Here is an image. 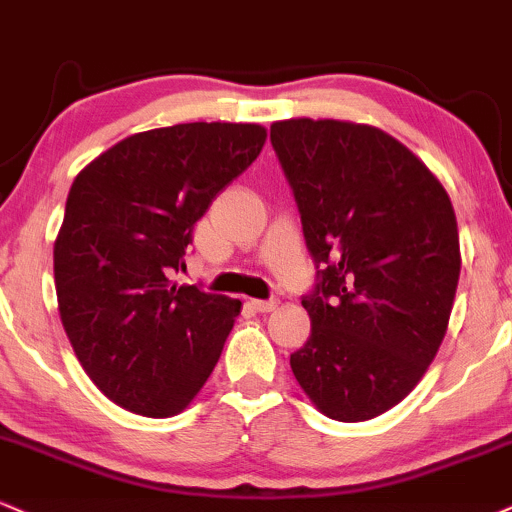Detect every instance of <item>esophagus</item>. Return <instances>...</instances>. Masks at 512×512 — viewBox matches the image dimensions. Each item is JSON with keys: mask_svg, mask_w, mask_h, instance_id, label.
<instances>
[{"mask_svg": "<svg viewBox=\"0 0 512 512\" xmlns=\"http://www.w3.org/2000/svg\"><path fill=\"white\" fill-rule=\"evenodd\" d=\"M251 306H254V309L258 311V314H268V311H273V309H278V299H251L249 302Z\"/></svg>", "mask_w": 512, "mask_h": 512, "instance_id": "obj_1", "label": "esophagus"}]
</instances>
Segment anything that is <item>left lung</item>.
I'll return each mask as SVG.
<instances>
[{
    "label": "left lung",
    "instance_id": "1",
    "mask_svg": "<svg viewBox=\"0 0 512 512\" xmlns=\"http://www.w3.org/2000/svg\"><path fill=\"white\" fill-rule=\"evenodd\" d=\"M270 143L302 215L316 285L292 374L326 417L366 422L410 395L460 278L453 203L412 150L366 124L287 119Z\"/></svg>",
    "mask_w": 512,
    "mask_h": 512
}]
</instances>
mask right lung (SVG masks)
<instances>
[{
    "label": "right lung",
    "mask_w": 512,
    "mask_h": 512,
    "mask_svg": "<svg viewBox=\"0 0 512 512\" xmlns=\"http://www.w3.org/2000/svg\"><path fill=\"white\" fill-rule=\"evenodd\" d=\"M263 143L258 124H174L124 138L71 184L54 242L59 316L83 371L124 410L172 417L213 374L242 302L172 275Z\"/></svg>",
    "instance_id": "right-lung-1"
}]
</instances>
